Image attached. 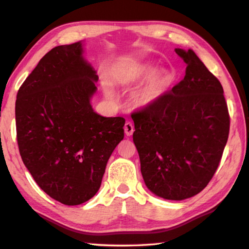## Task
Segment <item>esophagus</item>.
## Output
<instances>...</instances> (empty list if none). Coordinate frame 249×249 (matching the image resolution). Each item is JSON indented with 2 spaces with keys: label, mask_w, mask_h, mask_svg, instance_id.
Here are the masks:
<instances>
[{
  "label": "esophagus",
  "mask_w": 249,
  "mask_h": 249,
  "mask_svg": "<svg viewBox=\"0 0 249 249\" xmlns=\"http://www.w3.org/2000/svg\"><path fill=\"white\" fill-rule=\"evenodd\" d=\"M124 130H125L126 136H132L134 133V125L132 124V122H126L124 126Z\"/></svg>",
  "instance_id": "34e87169"
}]
</instances>
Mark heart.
Segmentation results:
<instances>
[{
	"label": "heart",
	"instance_id": "heart-1",
	"mask_svg": "<svg viewBox=\"0 0 249 249\" xmlns=\"http://www.w3.org/2000/svg\"><path fill=\"white\" fill-rule=\"evenodd\" d=\"M155 68L148 64L140 65L129 70L125 75L126 81H138L141 79H145L154 72ZM172 81V78L167 72H157L151 75L148 81L142 89L137 92L136 102L141 107H148V105L156 102L161 96L167 88Z\"/></svg>",
	"mask_w": 249,
	"mask_h": 249
}]
</instances>
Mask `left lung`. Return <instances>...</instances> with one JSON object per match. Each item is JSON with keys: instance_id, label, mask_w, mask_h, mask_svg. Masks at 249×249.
Returning a JSON list of instances; mask_svg holds the SVG:
<instances>
[{"instance_id": "left-lung-1", "label": "left lung", "mask_w": 249, "mask_h": 249, "mask_svg": "<svg viewBox=\"0 0 249 249\" xmlns=\"http://www.w3.org/2000/svg\"><path fill=\"white\" fill-rule=\"evenodd\" d=\"M185 75L153 104L132 113L133 141L145 183L156 196L184 200L209 184L230 133L218 79L191 49L176 48Z\"/></svg>"}]
</instances>
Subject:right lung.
I'll return each mask as SVG.
<instances>
[{
    "instance_id": "1",
    "label": "right lung",
    "mask_w": 249,
    "mask_h": 249,
    "mask_svg": "<svg viewBox=\"0 0 249 249\" xmlns=\"http://www.w3.org/2000/svg\"><path fill=\"white\" fill-rule=\"evenodd\" d=\"M81 41L40 59L16 96L20 157L41 190L66 205L84 203L101 187L107 160L124 138L125 120L93 111L98 74Z\"/></svg>"
}]
</instances>
